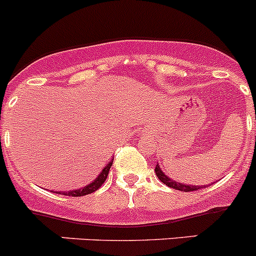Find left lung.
<instances>
[{"label": "left lung", "mask_w": 256, "mask_h": 256, "mask_svg": "<svg viewBox=\"0 0 256 256\" xmlns=\"http://www.w3.org/2000/svg\"><path fill=\"white\" fill-rule=\"evenodd\" d=\"M155 174L158 175V180L161 181V182H164L165 185L170 186V188H175V190H180V191H196V190H200V188H205L206 185H186V184H182V182H178V181L172 180V178H168V175H165V172H162V170L160 168V166H158V164L156 165L155 168Z\"/></svg>", "instance_id": "1"}]
</instances>
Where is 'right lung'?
<instances>
[{
  "label": "right lung",
  "instance_id": "add662e5",
  "mask_svg": "<svg viewBox=\"0 0 256 256\" xmlns=\"http://www.w3.org/2000/svg\"><path fill=\"white\" fill-rule=\"evenodd\" d=\"M112 162H114V158L108 164V165L105 166V168H102V171L98 174V178H96L92 182L88 184V185L84 186V188H76V190H70V191H57V192H58V194H62V195H68V196H84V195L91 194V192H94V191L98 190V188H100L104 182H105V180H106V178H108V171H110V168H111V165H112Z\"/></svg>",
  "mask_w": 256,
  "mask_h": 256
}]
</instances>
